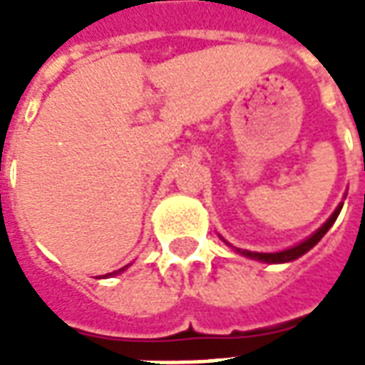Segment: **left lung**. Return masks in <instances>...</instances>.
Listing matches in <instances>:
<instances>
[{"mask_svg": "<svg viewBox=\"0 0 365 365\" xmlns=\"http://www.w3.org/2000/svg\"><path fill=\"white\" fill-rule=\"evenodd\" d=\"M342 205H344V203H340V205L334 209V213L330 215L329 219H327V222H322L321 229H317L311 237L305 238V240H303V242H299V245L291 246V248H285V250H279V252H250V250H242V248H235V246H232V248H235V252H238L240 256H246V258H250V260L264 262V264H287V262L297 260V258H301L303 254L309 252V250H311V248H313V246L317 245V242H319L327 232H329V229L334 225L336 217L340 215ZM222 242H225V245H229L225 238H222Z\"/></svg>", "mask_w": 365, "mask_h": 365, "instance_id": "obj_1", "label": "left lung"}]
</instances>
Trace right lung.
Here are the masks:
<instances>
[{"label":"right lung","mask_w":365,"mask_h":365,"mask_svg":"<svg viewBox=\"0 0 365 365\" xmlns=\"http://www.w3.org/2000/svg\"><path fill=\"white\" fill-rule=\"evenodd\" d=\"M128 266H130V264H127V266H123V268H120V269H115V272H111V274L103 275V277H113V275H119V274H123V272H125V269H127Z\"/></svg>","instance_id":"1"}]
</instances>
